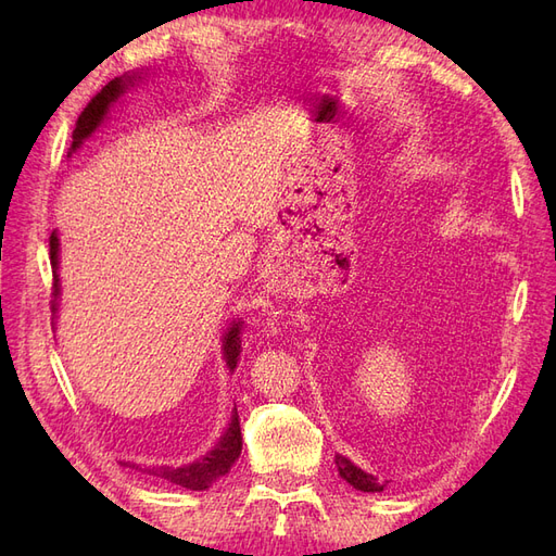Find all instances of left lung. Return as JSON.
Wrapping results in <instances>:
<instances>
[{
	"label": "left lung",
	"mask_w": 556,
	"mask_h": 556,
	"mask_svg": "<svg viewBox=\"0 0 556 556\" xmlns=\"http://www.w3.org/2000/svg\"><path fill=\"white\" fill-rule=\"evenodd\" d=\"M336 466H339L341 478L359 492H382L384 490V484L378 482V478H374L371 473H364L362 468H357L350 459L341 457V454H336Z\"/></svg>",
	"instance_id": "1"
}]
</instances>
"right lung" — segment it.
Here are the masks:
<instances>
[{
  "label": "right lung",
  "mask_w": 556,
  "mask_h": 556,
  "mask_svg": "<svg viewBox=\"0 0 556 556\" xmlns=\"http://www.w3.org/2000/svg\"><path fill=\"white\" fill-rule=\"evenodd\" d=\"M125 88V80L123 78H115L111 80L106 88H102V92H99L97 97L90 99V104L83 109V113L78 115L76 121V129H74V148H78L83 143V139H88L90 134L94 131V127L104 121V115L111 106V102H115L117 94L123 92ZM50 264H53V296L58 299L60 294V285H58V237L55 231L50 233ZM55 299L50 301V311H58L55 308ZM225 359H227V366L237 368L239 359H241V323H237L233 327H229V331L225 333ZM241 445H243V439H241V422H239V413L237 408H233L231 413V422H229V429L225 431V435L220 439V443H217L204 459H199L190 466H180V468H172V466H153V468H146L150 476L155 478H162L166 482H174V484H180L185 486V490H208V486L217 480L227 476L233 462L239 459L241 454ZM134 466V464H131Z\"/></svg>",
  "instance_id": "1"
}]
</instances>
